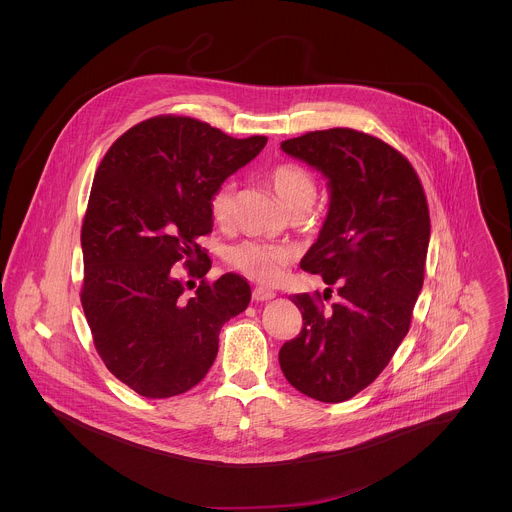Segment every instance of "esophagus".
Listing matches in <instances>:
<instances>
[{"label": "esophagus", "instance_id": "obj_1", "mask_svg": "<svg viewBox=\"0 0 512 512\" xmlns=\"http://www.w3.org/2000/svg\"><path fill=\"white\" fill-rule=\"evenodd\" d=\"M252 297H254L256 301H270V299H274V297H276V293L272 292V290L256 288V290L252 292Z\"/></svg>", "mask_w": 512, "mask_h": 512}]
</instances>
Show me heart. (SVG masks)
<instances>
[{
  "label": "heart",
  "mask_w": 512,
  "mask_h": 512,
  "mask_svg": "<svg viewBox=\"0 0 512 512\" xmlns=\"http://www.w3.org/2000/svg\"><path fill=\"white\" fill-rule=\"evenodd\" d=\"M268 181L288 211L303 201L315 199V181L301 165L280 163L270 171ZM209 205L215 222L228 226L234 219V185L222 183L211 195ZM226 260L234 270L258 284H276L288 272L292 250L280 244L242 240L226 252Z\"/></svg>",
  "instance_id": "1"
}]
</instances>
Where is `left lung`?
<instances>
[{
    "mask_svg": "<svg viewBox=\"0 0 512 512\" xmlns=\"http://www.w3.org/2000/svg\"><path fill=\"white\" fill-rule=\"evenodd\" d=\"M282 149L327 177L329 213L299 266L337 301L327 311L319 293L292 295L303 327L280 349V366L301 394L345 402L376 380L410 329L430 244L428 201L410 161L363 132H309Z\"/></svg>",
    "mask_w": 512,
    "mask_h": 512,
    "instance_id": "obj_1",
    "label": "left lung"
}]
</instances>
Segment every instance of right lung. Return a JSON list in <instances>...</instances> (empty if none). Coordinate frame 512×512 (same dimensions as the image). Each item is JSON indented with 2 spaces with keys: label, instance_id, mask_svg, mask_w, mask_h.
Wrapping results in <instances>:
<instances>
[{
  "label": "right lung",
  "instance_id": "obj_1",
  "mask_svg": "<svg viewBox=\"0 0 512 512\" xmlns=\"http://www.w3.org/2000/svg\"><path fill=\"white\" fill-rule=\"evenodd\" d=\"M266 142L167 114L122 134L96 169L80 232V301L106 368L146 398L197 386L217 359L222 325L250 303L242 276L205 280L211 258L197 240L213 230L215 189ZM181 261L187 283L172 268Z\"/></svg>",
  "mask_w": 512,
  "mask_h": 512
}]
</instances>
